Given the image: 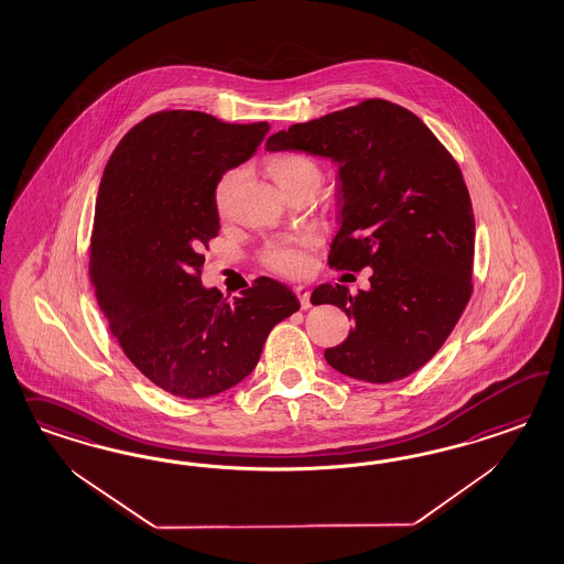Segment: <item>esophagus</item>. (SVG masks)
<instances>
[{"instance_id": "obj_1", "label": "esophagus", "mask_w": 564, "mask_h": 564, "mask_svg": "<svg viewBox=\"0 0 564 564\" xmlns=\"http://www.w3.org/2000/svg\"><path fill=\"white\" fill-rule=\"evenodd\" d=\"M293 291H295V295H297V300H300L302 310H307V307L312 306V304H310V290H307L306 285H297Z\"/></svg>"}]
</instances>
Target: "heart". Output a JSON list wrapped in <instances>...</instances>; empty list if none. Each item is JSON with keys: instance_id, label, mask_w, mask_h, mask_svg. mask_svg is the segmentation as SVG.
Returning <instances> with one entry per match:
<instances>
[{"instance_id": "b5f03b06", "label": "heart", "mask_w": 564, "mask_h": 564, "mask_svg": "<svg viewBox=\"0 0 564 564\" xmlns=\"http://www.w3.org/2000/svg\"><path fill=\"white\" fill-rule=\"evenodd\" d=\"M267 171L273 177L274 184L283 189L285 194L291 189L312 186L318 188L323 180L321 167L306 156V154L288 153L279 154L267 163ZM238 175L225 173L217 188H215V205L219 213L227 210L231 192L236 186ZM316 239L312 236H297V238L273 239L267 243L262 260L274 273L288 274V276H300L310 267V250Z\"/></svg>"}]
</instances>
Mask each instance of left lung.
Returning <instances> with one entry per match:
<instances>
[{"label":"left lung","mask_w":564,"mask_h":564,"mask_svg":"<svg viewBox=\"0 0 564 564\" xmlns=\"http://www.w3.org/2000/svg\"><path fill=\"white\" fill-rule=\"evenodd\" d=\"M267 151H302L339 167V221L328 262L370 290L325 283L312 304L341 307L347 339L326 349L337 372L394 382L434 358L471 297L476 221L457 161L410 109L368 99L293 123Z\"/></svg>","instance_id":"left-lung-1"}]
</instances>
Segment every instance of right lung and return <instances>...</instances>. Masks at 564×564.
<instances>
[{"label": "right lung", "instance_id": "add662e5", "mask_svg": "<svg viewBox=\"0 0 564 564\" xmlns=\"http://www.w3.org/2000/svg\"><path fill=\"white\" fill-rule=\"evenodd\" d=\"M267 121L161 111L137 123L102 173L88 274L128 359L159 389L205 399L257 368L276 323L300 310L269 276L227 302L205 288L203 250L219 234L215 188L257 153Z\"/></svg>", "mask_w": 564, "mask_h": 564}]
</instances>
